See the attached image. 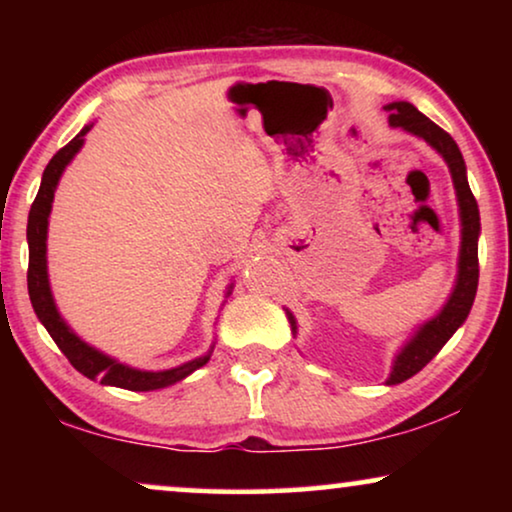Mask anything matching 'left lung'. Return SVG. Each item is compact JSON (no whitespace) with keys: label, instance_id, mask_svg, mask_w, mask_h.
I'll list each match as a JSON object with an SVG mask.
<instances>
[{"label":"left lung","instance_id":"left-lung-1","mask_svg":"<svg viewBox=\"0 0 512 512\" xmlns=\"http://www.w3.org/2000/svg\"><path fill=\"white\" fill-rule=\"evenodd\" d=\"M389 111V123L394 128H403L412 132V135L422 137L436 149L440 156L445 158V163L450 165L454 188H457L459 198V212H461V254H459V277L457 286H454L450 300L440 310L436 319H431L424 328H419V333L412 338L408 345L403 347V352L396 356L394 370H391L387 384L405 382L408 377L417 375L433 356H436L447 340L452 338L454 331L464 324L471 305L475 300V291H478V233H480V212L478 202H475L471 186L466 179V165L461 158V151L454 139L447 132L426 118L417 107H412L410 102H394L387 107ZM289 321L296 331V321L289 314Z\"/></svg>","mask_w":512,"mask_h":512}]
</instances>
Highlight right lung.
<instances>
[{"instance_id": "obj_1", "label": "right lung", "mask_w": 512, "mask_h": 512, "mask_svg": "<svg viewBox=\"0 0 512 512\" xmlns=\"http://www.w3.org/2000/svg\"><path fill=\"white\" fill-rule=\"evenodd\" d=\"M90 130L86 125L72 142L55 153L51 163L46 165L44 177H41V186L37 198L32 202L30 219H27V244H30V265H27V291H30V300L34 312L41 324L46 326V331L51 333L55 345L60 347V352L67 356L69 363L79 370L81 375L100 377L102 384H111V387H121L130 391H153V389H165L170 384L184 380L186 375H191L193 370L205 366L212 352L200 356V359L188 361L184 366L172 368V370H160V373H146V370H135L123 366L109 356L97 352V349L88 347L86 342L69 331V326L62 321L58 314V307L53 303L51 286H48V272H46V233H48V214H51L55 186L62 177L69 160L76 156V151L83 146V135Z\"/></svg>"}]
</instances>
